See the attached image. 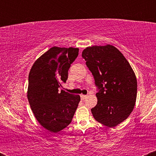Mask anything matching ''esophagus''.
I'll list each match as a JSON object with an SVG mask.
<instances>
[{"label":"esophagus","mask_w":156,"mask_h":156,"mask_svg":"<svg viewBox=\"0 0 156 156\" xmlns=\"http://www.w3.org/2000/svg\"><path fill=\"white\" fill-rule=\"evenodd\" d=\"M87 98V95H85V94H80V98H81L82 100L86 99Z\"/></svg>","instance_id":"obj_1"}]
</instances>
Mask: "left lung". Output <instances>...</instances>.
Instances as JSON below:
<instances>
[{
	"instance_id": "1",
	"label": "left lung",
	"mask_w": 156,
	"mask_h": 156,
	"mask_svg": "<svg viewBox=\"0 0 156 156\" xmlns=\"http://www.w3.org/2000/svg\"><path fill=\"white\" fill-rule=\"evenodd\" d=\"M82 57L99 89L98 103L91 109L95 120L114 128L127 119L136 101L137 80L129 62L111 44L88 47Z\"/></svg>"
}]
</instances>
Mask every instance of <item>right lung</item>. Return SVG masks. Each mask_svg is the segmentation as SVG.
I'll return each instance as SVG.
<instances>
[{"label": "right lung", "mask_w": 156, "mask_h": 156, "mask_svg": "<svg viewBox=\"0 0 156 156\" xmlns=\"http://www.w3.org/2000/svg\"><path fill=\"white\" fill-rule=\"evenodd\" d=\"M78 48L53 47L36 60L28 75V102L39 123L57 133L72 122L79 95L59 91L65 83L71 64L78 55Z\"/></svg>", "instance_id": "obj_1"}]
</instances>
